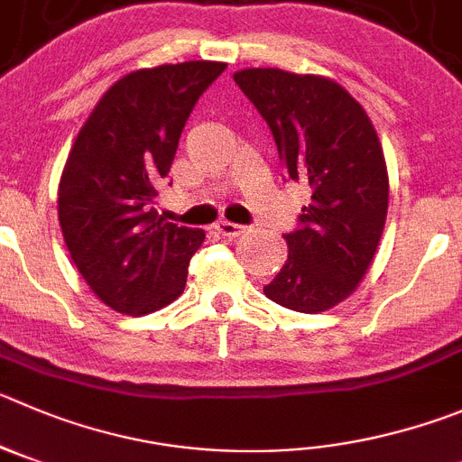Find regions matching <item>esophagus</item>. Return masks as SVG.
Returning a JSON list of instances; mask_svg holds the SVG:
<instances>
[{"instance_id": "34e87169", "label": "esophagus", "mask_w": 462, "mask_h": 462, "mask_svg": "<svg viewBox=\"0 0 462 462\" xmlns=\"http://www.w3.org/2000/svg\"><path fill=\"white\" fill-rule=\"evenodd\" d=\"M217 232L223 236H239L241 232H245L244 226H236V223L230 221H218L217 223Z\"/></svg>"}]
</instances>
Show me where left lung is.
<instances>
[{
	"label": "left lung",
	"mask_w": 462,
	"mask_h": 462,
	"mask_svg": "<svg viewBox=\"0 0 462 462\" xmlns=\"http://www.w3.org/2000/svg\"><path fill=\"white\" fill-rule=\"evenodd\" d=\"M235 81L269 125L284 175L312 193L264 294L294 312H326L357 290L385 227L390 180L378 134L326 77L245 68Z\"/></svg>",
	"instance_id": "left-lung-1"
}]
</instances>
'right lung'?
Masks as SVG:
<instances>
[{"instance_id": "add662e5", "label": "right lung", "mask_w": 462, "mask_h": 462, "mask_svg": "<svg viewBox=\"0 0 462 462\" xmlns=\"http://www.w3.org/2000/svg\"><path fill=\"white\" fill-rule=\"evenodd\" d=\"M218 61L166 63L116 81L77 134L59 182V223L81 278L120 314L157 312L184 291L205 232L154 218L157 184Z\"/></svg>"}]
</instances>
